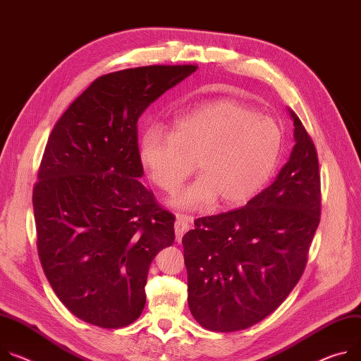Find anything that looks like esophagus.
<instances>
[{"label": "esophagus", "mask_w": 361, "mask_h": 361, "mask_svg": "<svg viewBox=\"0 0 361 361\" xmlns=\"http://www.w3.org/2000/svg\"><path fill=\"white\" fill-rule=\"evenodd\" d=\"M190 223H191V217L178 213L177 214V220H176V240L181 242L184 233L190 228Z\"/></svg>", "instance_id": "obj_1"}]
</instances>
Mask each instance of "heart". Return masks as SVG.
Segmentation results:
<instances>
[{
    "label": "heart",
    "instance_id": "heart-1",
    "mask_svg": "<svg viewBox=\"0 0 361 361\" xmlns=\"http://www.w3.org/2000/svg\"><path fill=\"white\" fill-rule=\"evenodd\" d=\"M282 148L281 126L269 116L233 101H216L177 118L170 135L149 128L140 161L149 181L173 192L192 171L200 177L174 195L180 209L247 202L274 173Z\"/></svg>",
    "mask_w": 361,
    "mask_h": 361
}]
</instances>
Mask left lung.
Instances as JSON below:
<instances>
[{"mask_svg":"<svg viewBox=\"0 0 361 361\" xmlns=\"http://www.w3.org/2000/svg\"><path fill=\"white\" fill-rule=\"evenodd\" d=\"M288 112L295 145L275 181L238 210L197 219L183 238L188 307L210 331L257 324L305 269L321 213L318 158L302 122Z\"/></svg>","mask_w":361,"mask_h":361,"instance_id":"1","label":"left lung"}]
</instances>
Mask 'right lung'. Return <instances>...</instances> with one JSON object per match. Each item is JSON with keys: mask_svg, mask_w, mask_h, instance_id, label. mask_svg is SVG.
<instances>
[{"mask_svg": "<svg viewBox=\"0 0 361 361\" xmlns=\"http://www.w3.org/2000/svg\"><path fill=\"white\" fill-rule=\"evenodd\" d=\"M195 71L157 64L101 76L49 137L32 190L37 249L57 298L85 322H134L152 259L174 243L176 217L140 183L137 122Z\"/></svg>", "mask_w": 361, "mask_h": 361, "instance_id": "obj_1", "label": "right lung"}]
</instances>
